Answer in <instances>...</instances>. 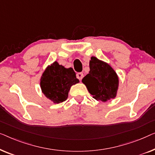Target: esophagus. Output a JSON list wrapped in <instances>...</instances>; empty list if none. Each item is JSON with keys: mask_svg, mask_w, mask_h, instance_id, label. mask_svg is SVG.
<instances>
[{"mask_svg": "<svg viewBox=\"0 0 155 155\" xmlns=\"http://www.w3.org/2000/svg\"><path fill=\"white\" fill-rule=\"evenodd\" d=\"M77 78H78V79H79V80H81L82 78H83V77H84V74H83L82 72L77 73Z\"/></svg>", "mask_w": 155, "mask_h": 155, "instance_id": "obj_1", "label": "esophagus"}]
</instances>
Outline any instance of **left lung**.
<instances>
[{"instance_id":"obj_1","label":"left lung","mask_w":155,"mask_h":155,"mask_svg":"<svg viewBox=\"0 0 155 155\" xmlns=\"http://www.w3.org/2000/svg\"><path fill=\"white\" fill-rule=\"evenodd\" d=\"M90 71L82 79L88 92L97 101L106 102L117 97L119 78L114 69L108 63L95 57L89 62Z\"/></svg>"}]
</instances>
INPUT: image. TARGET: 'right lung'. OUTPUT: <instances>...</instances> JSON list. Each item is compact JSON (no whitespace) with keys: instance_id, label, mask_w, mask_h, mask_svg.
Listing matches in <instances>:
<instances>
[{"instance_id":"right-lung-1","label":"right lung","mask_w":155,"mask_h":155,"mask_svg":"<svg viewBox=\"0 0 155 155\" xmlns=\"http://www.w3.org/2000/svg\"><path fill=\"white\" fill-rule=\"evenodd\" d=\"M79 83L71 67L66 68L55 61L42 74L40 86L43 95L54 104L65 101L73 85Z\"/></svg>"}]
</instances>
